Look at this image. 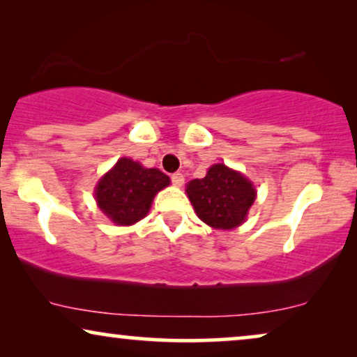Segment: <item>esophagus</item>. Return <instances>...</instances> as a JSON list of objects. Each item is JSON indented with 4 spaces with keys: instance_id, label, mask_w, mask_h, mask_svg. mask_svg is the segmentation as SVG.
I'll list each match as a JSON object with an SVG mask.
<instances>
[{
    "instance_id": "esophagus-1",
    "label": "esophagus",
    "mask_w": 357,
    "mask_h": 357,
    "mask_svg": "<svg viewBox=\"0 0 357 357\" xmlns=\"http://www.w3.org/2000/svg\"><path fill=\"white\" fill-rule=\"evenodd\" d=\"M171 181H173L174 186L181 188L184 184V176L181 173H174L173 176H171Z\"/></svg>"
}]
</instances>
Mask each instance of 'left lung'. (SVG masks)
Masks as SVG:
<instances>
[{"label":"left lung","mask_w":357,"mask_h":357,"mask_svg":"<svg viewBox=\"0 0 357 357\" xmlns=\"http://www.w3.org/2000/svg\"><path fill=\"white\" fill-rule=\"evenodd\" d=\"M186 192L197 217L217 230L241 225L256 199L253 183L222 163L211 166L202 179H192Z\"/></svg>","instance_id":"left-lung-1"}]
</instances>
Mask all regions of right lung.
Returning a JSON list of instances; mask_svg holds the SVG:
<instances>
[{
    "instance_id": "add662e5",
    "label": "right lung",
    "mask_w": 357,
    "mask_h": 357,
    "mask_svg": "<svg viewBox=\"0 0 357 357\" xmlns=\"http://www.w3.org/2000/svg\"><path fill=\"white\" fill-rule=\"evenodd\" d=\"M169 184V178L139 161L121 158L99 179L94 197L116 225H134L149 213L153 197Z\"/></svg>"
}]
</instances>
